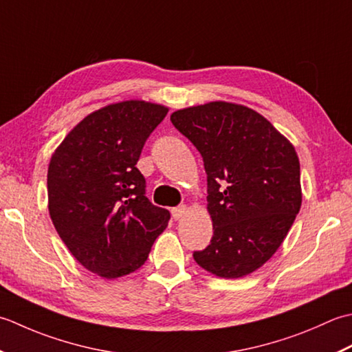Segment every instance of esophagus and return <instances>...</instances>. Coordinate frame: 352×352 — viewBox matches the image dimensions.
<instances>
[{
	"label": "esophagus",
	"instance_id": "esophagus-1",
	"mask_svg": "<svg viewBox=\"0 0 352 352\" xmlns=\"http://www.w3.org/2000/svg\"><path fill=\"white\" fill-rule=\"evenodd\" d=\"M186 211H188V206H186V205L176 206V208H173V210H171V216H173L175 220H181L186 214Z\"/></svg>",
	"mask_w": 352,
	"mask_h": 352
}]
</instances>
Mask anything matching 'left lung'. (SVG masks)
I'll return each instance as SVG.
<instances>
[{"label":"left lung","instance_id":"1","mask_svg":"<svg viewBox=\"0 0 352 352\" xmlns=\"http://www.w3.org/2000/svg\"><path fill=\"white\" fill-rule=\"evenodd\" d=\"M204 157L212 239L192 254L220 278L260 269L281 246L302 204L295 147L246 106L211 102L171 113Z\"/></svg>","mask_w":352,"mask_h":352}]
</instances>
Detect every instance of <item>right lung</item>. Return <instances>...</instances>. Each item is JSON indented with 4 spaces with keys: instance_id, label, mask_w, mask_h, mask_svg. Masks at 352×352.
<instances>
[{
    "instance_id": "1",
    "label": "right lung",
    "mask_w": 352,
    "mask_h": 352,
    "mask_svg": "<svg viewBox=\"0 0 352 352\" xmlns=\"http://www.w3.org/2000/svg\"><path fill=\"white\" fill-rule=\"evenodd\" d=\"M166 106L142 100L89 113L56 148L48 166V211L57 234L92 274L113 279L146 263L170 212L146 197L136 168Z\"/></svg>"
}]
</instances>
